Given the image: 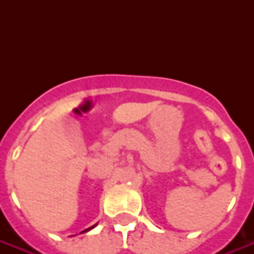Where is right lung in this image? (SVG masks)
Here are the masks:
<instances>
[{"mask_svg": "<svg viewBox=\"0 0 254 254\" xmlns=\"http://www.w3.org/2000/svg\"><path fill=\"white\" fill-rule=\"evenodd\" d=\"M96 225H97V224H95V225H92V227H89V228H88V229H85V231H89V229H92V228H95Z\"/></svg>", "mask_w": 254, "mask_h": 254, "instance_id": "right-lung-1", "label": "right lung"}]
</instances>
